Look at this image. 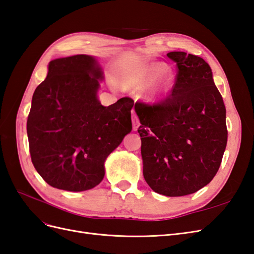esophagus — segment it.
Masks as SVG:
<instances>
[{
    "label": "esophagus",
    "mask_w": 254,
    "mask_h": 254,
    "mask_svg": "<svg viewBox=\"0 0 254 254\" xmlns=\"http://www.w3.org/2000/svg\"><path fill=\"white\" fill-rule=\"evenodd\" d=\"M139 126H140L139 120H137L135 114H132V128H133V130H136L137 128H139Z\"/></svg>",
    "instance_id": "obj_1"
}]
</instances>
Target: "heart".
<instances>
[{
    "instance_id": "1",
    "label": "heart",
    "mask_w": 254,
    "mask_h": 254,
    "mask_svg": "<svg viewBox=\"0 0 254 254\" xmlns=\"http://www.w3.org/2000/svg\"><path fill=\"white\" fill-rule=\"evenodd\" d=\"M166 70L167 66L164 64H150L130 77L127 83L136 89H145L150 86L148 90L150 98L165 97L175 86L174 74Z\"/></svg>"
}]
</instances>
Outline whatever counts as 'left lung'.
I'll return each mask as SVG.
<instances>
[{"label": "left lung", "instance_id": "8db88e82", "mask_svg": "<svg viewBox=\"0 0 254 254\" xmlns=\"http://www.w3.org/2000/svg\"><path fill=\"white\" fill-rule=\"evenodd\" d=\"M176 63L172 94L157 104L135 103L145 181L156 193L179 197L209 184L227 146L226 107L210 65L184 52Z\"/></svg>", "mask_w": 254, "mask_h": 254}]
</instances>
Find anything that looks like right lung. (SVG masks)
<instances>
[{"instance_id": "right-lung-1", "label": "right lung", "mask_w": 254, "mask_h": 254, "mask_svg": "<svg viewBox=\"0 0 254 254\" xmlns=\"http://www.w3.org/2000/svg\"><path fill=\"white\" fill-rule=\"evenodd\" d=\"M103 79L94 57L58 58L34 92L26 126L30 158L53 188L81 191L96 187L107 157L131 131L133 99L104 107L97 98Z\"/></svg>"}]
</instances>
